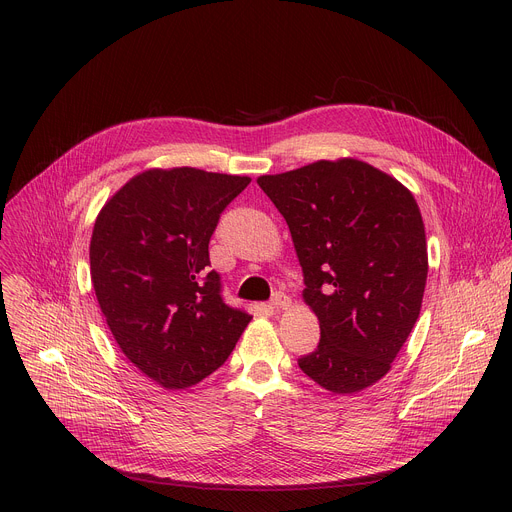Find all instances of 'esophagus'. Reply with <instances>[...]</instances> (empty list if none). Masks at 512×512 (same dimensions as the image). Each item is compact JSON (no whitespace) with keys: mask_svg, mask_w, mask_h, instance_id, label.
<instances>
[{"mask_svg":"<svg viewBox=\"0 0 512 512\" xmlns=\"http://www.w3.org/2000/svg\"><path fill=\"white\" fill-rule=\"evenodd\" d=\"M289 304H291L289 296H285L283 291H275L271 302H269V308H271V310H285V308H289Z\"/></svg>","mask_w":512,"mask_h":512,"instance_id":"34e87169","label":"esophagus"}]
</instances>
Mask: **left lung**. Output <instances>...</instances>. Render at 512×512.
<instances>
[{
    "instance_id": "left-lung-1",
    "label": "left lung",
    "mask_w": 512,
    "mask_h": 512,
    "mask_svg": "<svg viewBox=\"0 0 512 512\" xmlns=\"http://www.w3.org/2000/svg\"><path fill=\"white\" fill-rule=\"evenodd\" d=\"M285 218L320 320L300 369L332 393L383 379L411 334L425 291L427 247L413 194L389 174L344 158L257 178Z\"/></svg>"
}]
</instances>
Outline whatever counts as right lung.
Segmentation results:
<instances>
[{
	"mask_svg": "<svg viewBox=\"0 0 512 512\" xmlns=\"http://www.w3.org/2000/svg\"><path fill=\"white\" fill-rule=\"evenodd\" d=\"M251 178L196 168L148 170L99 212L91 281L123 354L166 389L214 373L251 322L223 300L208 243Z\"/></svg>",
	"mask_w": 512,
	"mask_h": 512,
	"instance_id": "right-lung-1",
	"label": "right lung"
}]
</instances>
